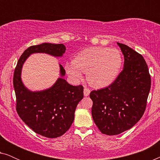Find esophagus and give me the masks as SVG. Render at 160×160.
Listing matches in <instances>:
<instances>
[{
  "instance_id": "34e87169",
  "label": "esophagus",
  "mask_w": 160,
  "mask_h": 160,
  "mask_svg": "<svg viewBox=\"0 0 160 160\" xmlns=\"http://www.w3.org/2000/svg\"><path fill=\"white\" fill-rule=\"evenodd\" d=\"M89 93H90V89L89 88H87V87H85L84 89V96H88L89 95Z\"/></svg>"
}]
</instances>
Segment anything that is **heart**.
Instances as JSON below:
<instances>
[{"label":"heart","mask_w":160,"mask_h":160,"mask_svg":"<svg viewBox=\"0 0 160 160\" xmlns=\"http://www.w3.org/2000/svg\"><path fill=\"white\" fill-rule=\"evenodd\" d=\"M122 57L116 49L106 47H89L75 56L73 62H66L65 70L75 81L82 78V72H87L89 84L96 88L110 85L119 75Z\"/></svg>","instance_id":"1"}]
</instances>
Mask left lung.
Wrapping results in <instances>:
<instances>
[{
  "label": "left lung",
  "mask_w": 160,
  "mask_h": 160,
  "mask_svg": "<svg viewBox=\"0 0 160 160\" xmlns=\"http://www.w3.org/2000/svg\"><path fill=\"white\" fill-rule=\"evenodd\" d=\"M124 55V68L110 86L93 90L92 116L100 132L119 135L132 128L145 111L151 76L143 56L117 43Z\"/></svg>",
  "instance_id": "8db88e82"
}]
</instances>
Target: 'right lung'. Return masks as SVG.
<instances>
[{
  "label": "right lung",
  "instance_id": "obj_1",
  "mask_svg": "<svg viewBox=\"0 0 160 160\" xmlns=\"http://www.w3.org/2000/svg\"><path fill=\"white\" fill-rule=\"evenodd\" d=\"M65 50L62 43H43L28 48L19 59L13 78L19 117L35 132L49 138L61 136L71 126L76 106L84 97V87L68 84L63 78L65 71L60 64V77L51 87L31 91L22 81V69L32 54L45 53L58 58Z\"/></svg>",
  "mask_w": 160,
  "mask_h": 160
}]
</instances>
